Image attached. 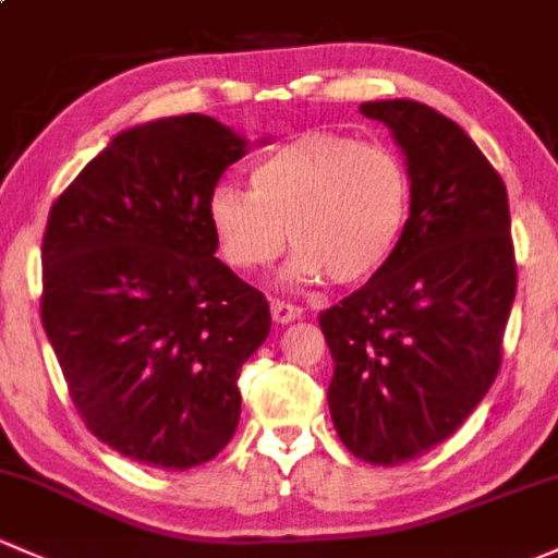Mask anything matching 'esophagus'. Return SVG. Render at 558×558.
<instances>
[{"instance_id": "1", "label": "esophagus", "mask_w": 558, "mask_h": 558, "mask_svg": "<svg viewBox=\"0 0 558 558\" xmlns=\"http://www.w3.org/2000/svg\"><path fill=\"white\" fill-rule=\"evenodd\" d=\"M303 308L295 303H287V301H271V316L277 325H290V322L301 319Z\"/></svg>"}]
</instances>
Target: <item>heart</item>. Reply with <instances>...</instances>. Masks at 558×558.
Returning a JSON list of instances; mask_svg holds the SVG:
<instances>
[{"mask_svg": "<svg viewBox=\"0 0 558 558\" xmlns=\"http://www.w3.org/2000/svg\"><path fill=\"white\" fill-rule=\"evenodd\" d=\"M412 175L393 148L338 133H303L266 154L253 191L218 185L209 226L226 260L260 271L281 255L290 231L298 250L290 279L359 284L375 277L404 236Z\"/></svg>", "mask_w": 558, "mask_h": 558, "instance_id": "b5f03b06", "label": "heart"}]
</instances>
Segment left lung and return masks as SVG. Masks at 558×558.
<instances>
[{
	"label": "left lung",
	"instance_id": "obj_1",
	"mask_svg": "<svg viewBox=\"0 0 558 558\" xmlns=\"http://www.w3.org/2000/svg\"><path fill=\"white\" fill-rule=\"evenodd\" d=\"M359 111L404 151L412 213L386 266L319 314L327 401L351 454L401 465L452 436L495 383L517 255L506 183L452 119L415 100Z\"/></svg>",
	"mask_w": 558,
	"mask_h": 558
}]
</instances>
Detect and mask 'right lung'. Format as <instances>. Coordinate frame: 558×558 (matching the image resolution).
Returning a JSON list of instances; mask_svg holds the SVG:
<instances>
[{"instance_id": "add662e5", "label": "right lung", "mask_w": 558, "mask_h": 558, "mask_svg": "<svg viewBox=\"0 0 558 558\" xmlns=\"http://www.w3.org/2000/svg\"><path fill=\"white\" fill-rule=\"evenodd\" d=\"M247 141L205 113L119 133L50 207L41 325L82 421L154 469L207 463L271 311L215 257L209 196Z\"/></svg>"}]
</instances>
